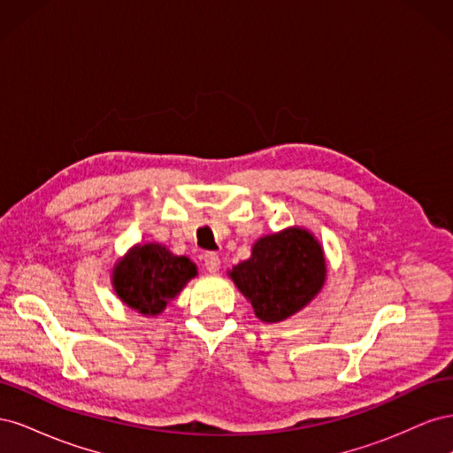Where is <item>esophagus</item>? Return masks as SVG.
<instances>
[{
    "label": "esophagus",
    "mask_w": 453,
    "mask_h": 453,
    "mask_svg": "<svg viewBox=\"0 0 453 453\" xmlns=\"http://www.w3.org/2000/svg\"><path fill=\"white\" fill-rule=\"evenodd\" d=\"M203 266L210 273H217L219 268H221V258L215 253H205L203 255Z\"/></svg>",
    "instance_id": "obj_1"
}]
</instances>
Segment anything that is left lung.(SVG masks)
<instances>
[{
  "label": "left lung",
  "mask_w": 453,
  "mask_h": 453,
  "mask_svg": "<svg viewBox=\"0 0 453 453\" xmlns=\"http://www.w3.org/2000/svg\"><path fill=\"white\" fill-rule=\"evenodd\" d=\"M260 321L280 323L308 306L326 278L321 243L306 228L258 238L251 257L228 272Z\"/></svg>",
  "instance_id": "1"
}]
</instances>
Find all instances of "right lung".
<instances>
[{"label": "right lung", "instance_id": "obj_1", "mask_svg": "<svg viewBox=\"0 0 453 453\" xmlns=\"http://www.w3.org/2000/svg\"><path fill=\"white\" fill-rule=\"evenodd\" d=\"M196 265L160 243H138L113 268V289L122 304L143 315H158L196 276Z\"/></svg>", "mask_w": 453, "mask_h": 453}]
</instances>
